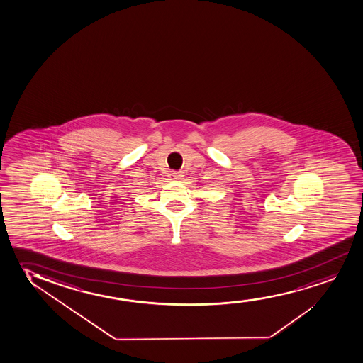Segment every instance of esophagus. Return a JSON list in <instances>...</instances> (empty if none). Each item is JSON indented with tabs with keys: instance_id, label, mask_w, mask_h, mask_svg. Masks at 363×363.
Instances as JSON below:
<instances>
[{
	"instance_id": "34e87169",
	"label": "esophagus",
	"mask_w": 363,
	"mask_h": 363,
	"mask_svg": "<svg viewBox=\"0 0 363 363\" xmlns=\"http://www.w3.org/2000/svg\"><path fill=\"white\" fill-rule=\"evenodd\" d=\"M181 177H182V174H179V172H172L171 174V179H174V181H177V179H181Z\"/></svg>"
}]
</instances>
